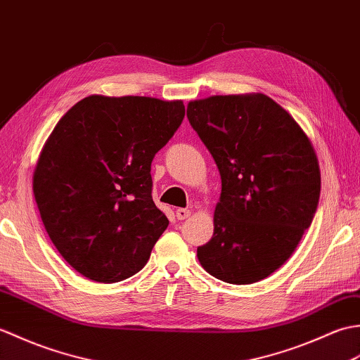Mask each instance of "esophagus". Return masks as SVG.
I'll return each instance as SVG.
<instances>
[{
    "instance_id": "obj_1",
    "label": "esophagus",
    "mask_w": 360,
    "mask_h": 360,
    "mask_svg": "<svg viewBox=\"0 0 360 360\" xmlns=\"http://www.w3.org/2000/svg\"><path fill=\"white\" fill-rule=\"evenodd\" d=\"M189 215H191V211L185 210V207H179V210L175 211V217H177L179 220H185L189 217Z\"/></svg>"
}]
</instances>
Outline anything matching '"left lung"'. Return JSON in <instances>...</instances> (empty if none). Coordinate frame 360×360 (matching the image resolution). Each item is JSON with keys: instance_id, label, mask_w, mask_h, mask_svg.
I'll use <instances>...</instances> for the list:
<instances>
[{"instance_id": "1", "label": "left lung", "mask_w": 360, "mask_h": 360, "mask_svg": "<svg viewBox=\"0 0 360 360\" xmlns=\"http://www.w3.org/2000/svg\"><path fill=\"white\" fill-rule=\"evenodd\" d=\"M186 114L221 179L214 234L197 257L219 281L259 282L288 260L314 219L321 197L314 149L263 94L191 101Z\"/></svg>"}]
</instances>
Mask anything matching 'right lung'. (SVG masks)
Listing matches in <instances>:
<instances>
[{"label":"right lung","mask_w":360,"mask_h":360,"mask_svg":"<svg viewBox=\"0 0 360 360\" xmlns=\"http://www.w3.org/2000/svg\"><path fill=\"white\" fill-rule=\"evenodd\" d=\"M185 118L183 101L91 95L55 126L34 172L52 243L95 282L137 274L169 225L153 200L150 163Z\"/></svg>","instance_id":"1"}]
</instances>
